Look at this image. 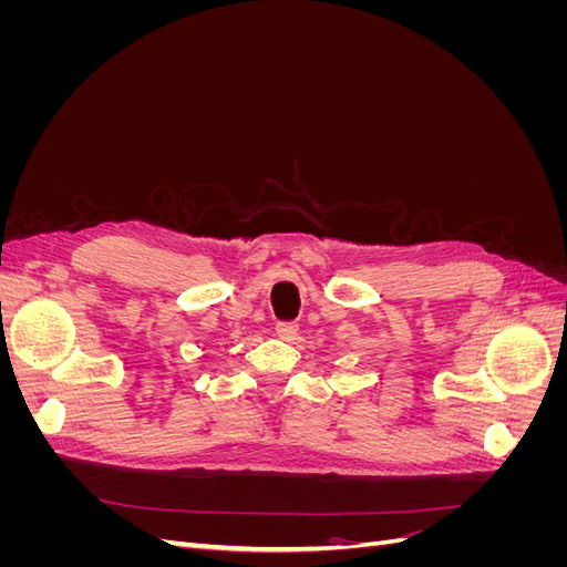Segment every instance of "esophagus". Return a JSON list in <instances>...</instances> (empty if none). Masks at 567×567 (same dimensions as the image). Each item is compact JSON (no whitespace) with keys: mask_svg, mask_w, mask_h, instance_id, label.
Listing matches in <instances>:
<instances>
[{"mask_svg":"<svg viewBox=\"0 0 567 567\" xmlns=\"http://www.w3.org/2000/svg\"><path fill=\"white\" fill-rule=\"evenodd\" d=\"M277 336H279L281 340H296V336H298V323H293V321L277 323Z\"/></svg>","mask_w":567,"mask_h":567,"instance_id":"esophagus-1","label":"esophagus"}]
</instances>
